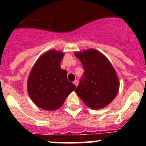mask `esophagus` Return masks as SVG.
Segmentation results:
<instances>
[{
	"instance_id": "34e87169",
	"label": "esophagus",
	"mask_w": 146,
	"mask_h": 146,
	"mask_svg": "<svg viewBox=\"0 0 146 146\" xmlns=\"http://www.w3.org/2000/svg\"><path fill=\"white\" fill-rule=\"evenodd\" d=\"M73 83H74L76 86H78V80H74Z\"/></svg>"
}]
</instances>
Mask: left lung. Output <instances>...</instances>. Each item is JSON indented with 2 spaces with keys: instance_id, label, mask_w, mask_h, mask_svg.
<instances>
[{
  "instance_id": "obj_1",
  "label": "left lung",
  "mask_w": 146,
  "mask_h": 146,
  "mask_svg": "<svg viewBox=\"0 0 146 146\" xmlns=\"http://www.w3.org/2000/svg\"><path fill=\"white\" fill-rule=\"evenodd\" d=\"M84 73L75 92L85 105L99 110L108 105L117 95L119 79L109 60L95 49L76 52Z\"/></svg>"
}]
</instances>
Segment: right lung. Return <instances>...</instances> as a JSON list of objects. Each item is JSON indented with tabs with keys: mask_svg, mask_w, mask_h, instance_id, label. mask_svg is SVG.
<instances>
[{
	"mask_svg": "<svg viewBox=\"0 0 146 146\" xmlns=\"http://www.w3.org/2000/svg\"><path fill=\"white\" fill-rule=\"evenodd\" d=\"M64 54L48 51L42 55L29 74L27 91L37 107L48 111L59 109L76 86L67 79V71L61 68Z\"/></svg>",
	"mask_w": 146,
	"mask_h": 146,
	"instance_id": "right-lung-1",
	"label": "right lung"
}]
</instances>
